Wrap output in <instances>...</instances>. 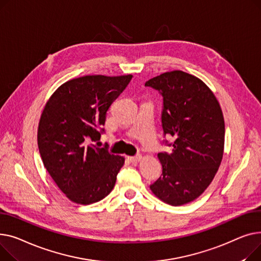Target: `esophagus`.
Segmentation results:
<instances>
[{"label":"esophagus","mask_w":261,"mask_h":261,"mask_svg":"<svg viewBox=\"0 0 261 261\" xmlns=\"http://www.w3.org/2000/svg\"><path fill=\"white\" fill-rule=\"evenodd\" d=\"M141 158H142V156H141V155H136V156H130V157H128V159H129L132 162H137V161H139Z\"/></svg>","instance_id":"34e87169"}]
</instances>
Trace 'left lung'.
Instances as JSON below:
<instances>
[{
	"label": "left lung",
	"mask_w": 261,
	"mask_h": 261,
	"mask_svg": "<svg viewBox=\"0 0 261 261\" xmlns=\"http://www.w3.org/2000/svg\"><path fill=\"white\" fill-rule=\"evenodd\" d=\"M162 96L163 136L175 141L172 152H159L161 176L150 185L162 201L189 203L200 196L215 177L223 156L224 119L212 90L181 70L164 72L145 83Z\"/></svg>",
	"instance_id": "left-lung-1"
}]
</instances>
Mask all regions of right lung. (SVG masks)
Here are the masks:
<instances>
[{"label":"right lung","instance_id":"add662e5","mask_svg":"<svg viewBox=\"0 0 261 261\" xmlns=\"http://www.w3.org/2000/svg\"><path fill=\"white\" fill-rule=\"evenodd\" d=\"M133 75H84L61 85L46 103L38 129L46 170L69 200L90 204L109 195L124 158L99 147L106 112Z\"/></svg>","mask_w":261,"mask_h":261}]
</instances>
